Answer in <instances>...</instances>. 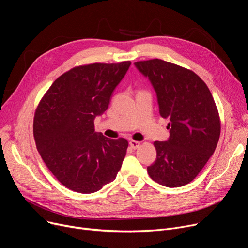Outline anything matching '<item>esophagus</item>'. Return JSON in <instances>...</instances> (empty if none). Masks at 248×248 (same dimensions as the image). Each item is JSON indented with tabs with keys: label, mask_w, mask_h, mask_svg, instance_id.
<instances>
[{
	"label": "esophagus",
	"mask_w": 248,
	"mask_h": 248,
	"mask_svg": "<svg viewBox=\"0 0 248 248\" xmlns=\"http://www.w3.org/2000/svg\"><path fill=\"white\" fill-rule=\"evenodd\" d=\"M130 146L133 149H138L140 146H141V143L138 142V141H134V140H131V141H130Z\"/></svg>",
	"instance_id": "34e87169"
}]
</instances>
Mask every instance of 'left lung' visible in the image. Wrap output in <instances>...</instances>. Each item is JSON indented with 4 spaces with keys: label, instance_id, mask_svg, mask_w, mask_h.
Masks as SVG:
<instances>
[{
    "label": "left lung",
    "instance_id": "left-lung-1",
    "mask_svg": "<svg viewBox=\"0 0 248 248\" xmlns=\"http://www.w3.org/2000/svg\"><path fill=\"white\" fill-rule=\"evenodd\" d=\"M157 94L160 115L170 121L166 142H154L157 157L149 176L167 187L195 179L215 152L221 133L218 108L198 75L178 64L154 59L135 62Z\"/></svg>",
    "mask_w": 248,
    "mask_h": 248
}]
</instances>
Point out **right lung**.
<instances>
[{
	"instance_id": "obj_1",
	"label": "right lung",
	"mask_w": 248,
	"mask_h": 248,
	"mask_svg": "<svg viewBox=\"0 0 248 248\" xmlns=\"http://www.w3.org/2000/svg\"><path fill=\"white\" fill-rule=\"evenodd\" d=\"M131 66L89 63L52 83L34 114L33 136L44 162L62 186L92 193L115 179L126 153L125 139L94 130V118L108 107L114 88Z\"/></svg>"
}]
</instances>
